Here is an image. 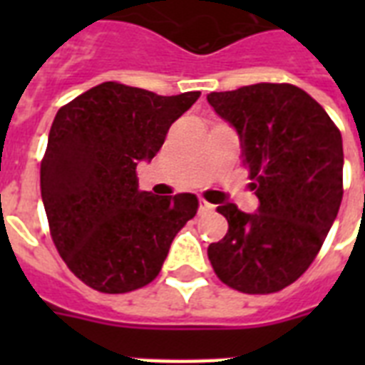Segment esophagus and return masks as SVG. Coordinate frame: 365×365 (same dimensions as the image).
<instances>
[{"label":"esophagus","mask_w":365,"mask_h":365,"mask_svg":"<svg viewBox=\"0 0 365 365\" xmlns=\"http://www.w3.org/2000/svg\"><path fill=\"white\" fill-rule=\"evenodd\" d=\"M199 210H200V214H206V212H212L214 210V205H210V202H206L205 199H200L199 200Z\"/></svg>","instance_id":"obj_1"}]
</instances>
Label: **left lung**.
I'll return each mask as SVG.
<instances>
[{"instance_id": "8db88e82", "label": "left lung", "mask_w": 365, "mask_h": 365, "mask_svg": "<svg viewBox=\"0 0 365 365\" xmlns=\"http://www.w3.org/2000/svg\"><path fill=\"white\" fill-rule=\"evenodd\" d=\"M240 140L252 214L217 206L227 235L208 246L222 282L244 294H272L309 269L343 199V138L322 106L288 83H257L206 96Z\"/></svg>"}]
</instances>
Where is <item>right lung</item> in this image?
Listing matches in <instances>:
<instances>
[{"label":"right lung","mask_w":365,"mask_h":365,"mask_svg":"<svg viewBox=\"0 0 365 365\" xmlns=\"http://www.w3.org/2000/svg\"><path fill=\"white\" fill-rule=\"evenodd\" d=\"M199 91L159 96L121 83L96 85L60 108L41 160V199L54 246L70 271L104 294L149 284L178 231L195 217L193 193L138 189L151 160Z\"/></svg>","instance_id":"right-lung-1"}]
</instances>
